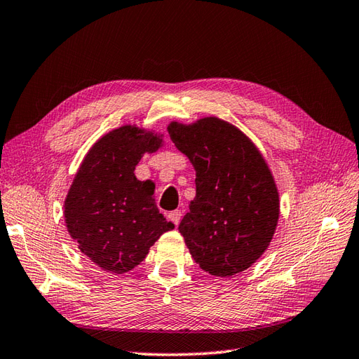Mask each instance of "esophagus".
Returning <instances> with one entry per match:
<instances>
[{
  "instance_id": "esophagus-1",
  "label": "esophagus",
  "mask_w": 359,
  "mask_h": 359,
  "mask_svg": "<svg viewBox=\"0 0 359 359\" xmlns=\"http://www.w3.org/2000/svg\"><path fill=\"white\" fill-rule=\"evenodd\" d=\"M181 217H182V212H181V210H173V212L169 213V219H170L175 225L180 224Z\"/></svg>"
}]
</instances>
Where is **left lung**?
Returning <instances> with one entry per match:
<instances>
[{
    "label": "left lung",
    "instance_id": "obj_1",
    "mask_svg": "<svg viewBox=\"0 0 359 359\" xmlns=\"http://www.w3.org/2000/svg\"><path fill=\"white\" fill-rule=\"evenodd\" d=\"M168 130L196 170V196L178 226L191 257L216 277L242 273L276 231L280 203L273 173L255 143L229 121H172Z\"/></svg>",
    "mask_w": 359,
    "mask_h": 359
}]
</instances>
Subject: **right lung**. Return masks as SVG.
<instances>
[{"label":"right lung","instance_id":"right-lung-1","mask_svg":"<svg viewBox=\"0 0 359 359\" xmlns=\"http://www.w3.org/2000/svg\"><path fill=\"white\" fill-rule=\"evenodd\" d=\"M161 143L160 135L137 126L111 130L86 154L68 190L67 230L103 271L128 273L175 226L155 204L154 182L134 173L142 156Z\"/></svg>","mask_w":359,"mask_h":359}]
</instances>
